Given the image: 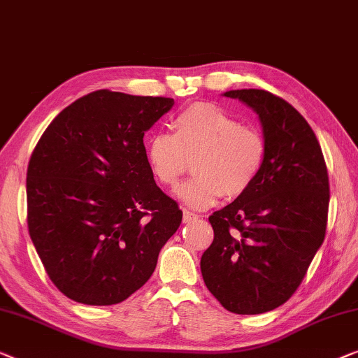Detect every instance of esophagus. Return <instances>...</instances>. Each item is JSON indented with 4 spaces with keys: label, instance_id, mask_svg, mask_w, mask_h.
<instances>
[{
    "label": "esophagus",
    "instance_id": "obj_1",
    "mask_svg": "<svg viewBox=\"0 0 358 358\" xmlns=\"http://www.w3.org/2000/svg\"><path fill=\"white\" fill-rule=\"evenodd\" d=\"M199 215H195V213H192V211H187V210H184V216H182V221L184 222H194V221H196L199 220Z\"/></svg>",
    "mask_w": 358,
    "mask_h": 358
}]
</instances>
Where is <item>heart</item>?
<instances>
[{
  "label": "heart",
  "mask_w": 358,
  "mask_h": 358,
  "mask_svg": "<svg viewBox=\"0 0 358 358\" xmlns=\"http://www.w3.org/2000/svg\"><path fill=\"white\" fill-rule=\"evenodd\" d=\"M174 134H155L145 148L153 179L174 189L194 159L195 176L178 196L194 210L213 206L222 195L237 199L253 187L266 163L260 129L243 126L216 105L195 103L176 116Z\"/></svg>",
  "instance_id": "heart-1"
}]
</instances>
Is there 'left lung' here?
Wrapping results in <instances>:
<instances>
[{
    "instance_id": "obj_1",
    "label": "left lung",
    "mask_w": 358,
    "mask_h": 358,
    "mask_svg": "<svg viewBox=\"0 0 358 358\" xmlns=\"http://www.w3.org/2000/svg\"><path fill=\"white\" fill-rule=\"evenodd\" d=\"M257 111L268 143L253 187L208 220L215 239L201 276L226 310L258 315L287 302L324 241L329 178L318 138L295 108L271 92H226Z\"/></svg>"
}]
</instances>
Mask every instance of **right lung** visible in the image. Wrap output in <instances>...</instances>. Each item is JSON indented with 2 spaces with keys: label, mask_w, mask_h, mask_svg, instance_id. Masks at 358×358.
<instances>
[{
  "label": "right lung",
  "mask_w": 358,
  "mask_h": 358,
  "mask_svg": "<svg viewBox=\"0 0 358 358\" xmlns=\"http://www.w3.org/2000/svg\"><path fill=\"white\" fill-rule=\"evenodd\" d=\"M173 98L96 90L56 116L27 168L29 234L51 282L85 305L138 291L182 221L155 182L143 136Z\"/></svg>",
  "instance_id": "right-lung-1"
}]
</instances>
